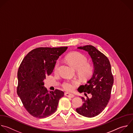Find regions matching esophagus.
Returning a JSON list of instances; mask_svg holds the SVG:
<instances>
[{"mask_svg": "<svg viewBox=\"0 0 133 133\" xmlns=\"http://www.w3.org/2000/svg\"><path fill=\"white\" fill-rule=\"evenodd\" d=\"M65 96L68 97V98H72L75 97V96L72 94H69V93H67V92H65Z\"/></svg>", "mask_w": 133, "mask_h": 133, "instance_id": "1", "label": "esophagus"}]
</instances>
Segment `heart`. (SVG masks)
<instances>
[{
	"instance_id": "obj_1",
	"label": "heart",
	"mask_w": 133,
	"mask_h": 133,
	"mask_svg": "<svg viewBox=\"0 0 133 133\" xmlns=\"http://www.w3.org/2000/svg\"><path fill=\"white\" fill-rule=\"evenodd\" d=\"M66 61L76 70L79 75L83 78H88L93 73L94 67L92 65L88 63L87 57L78 52H74L68 54L66 57ZM59 66V62L57 61L54 66V71L57 72ZM79 84L77 80H66L64 81L62 87L68 91H72L76 85Z\"/></svg>"
}]
</instances>
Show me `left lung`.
<instances>
[{
    "label": "left lung",
    "instance_id": "left-lung-1",
    "mask_svg": "<svg viewBox=\"0 0 133 133\" xmlns=\"http://www.w3.org/2000/svg\"><path fill=\"white\" fill-rule=\"evenodd\" d=\"M78 49L88 52L92 58L95 69L87 83L80 85L78 89L81 93L91 94L92 97L89 98L87 96L86 99L81 97L83 103L76 109V111L85 117H93L101 113L108 105L111 95L114 78L110 61L104 54L90 45L78 47Z\"/></svg>",
    "mask_w": 133,
    "mask_h": 133
}]
</instances>
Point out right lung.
Segmentation results:
<instances>
[{
  "label": "right lung",
  "instance_id": "obj_1",
  "mask_svg": "<svg viewBox=\"0 0 133 133\" xmlns=\"http://www.w3.org/2000/svg\"><path fill=\"white\" fill-rule=\"evenodd\" d=\"M67 47L38 48L30 51L23 58L18 71L17 92L22 103L31 115L45 118L57 110L59 99L64 95L55 89L49 92L43 80L50 75L56 61Z\"/></svg>",
  "mask_w": 133,
  "mask_h": 133
}]
</instances>
